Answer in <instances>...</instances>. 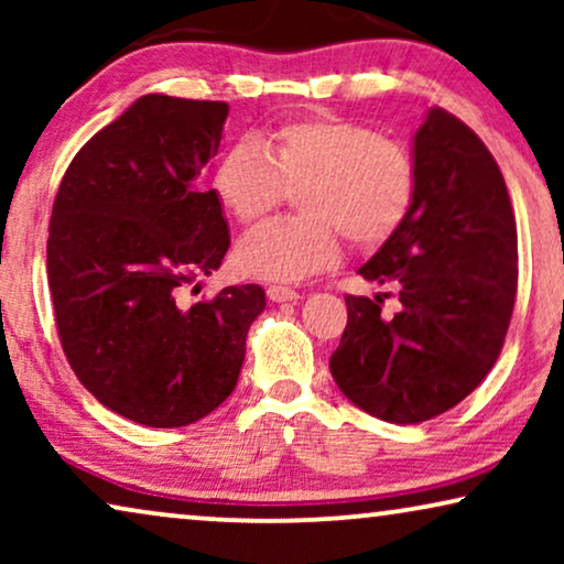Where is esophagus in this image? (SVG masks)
<instances>
[{"label": "esophagus", "instance_id": "34e87169", "mask_svg": "<svg viewBox=\"0 0 564 564\" xmlns=\"http://www.w3.org/2000/svg\"><path fill=\"white\" fill-rule=\"evenodd\" d=\"M267 297L272 300V303H295V300H300V292L284 288V284H269Z\"/></svg>", "mask_w": 564, "mask_h": 564}]
</instances>
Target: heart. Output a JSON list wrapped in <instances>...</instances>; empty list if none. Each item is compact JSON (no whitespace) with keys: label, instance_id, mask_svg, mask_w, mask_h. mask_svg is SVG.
<instances>
[{"label":"heart","instance_id":"1","mask_svg":"<svg viewBox=\"0 0 564 564\" xmlns=\"http://www.w3.org/2000/svg\"><path fill=\"white\" fill-rule=\"evenodd\" d=\"M290 189L303 215L267 223L236 246L249 276L300 282L334 267L341 236L377 249L403 226L419 192L413 153L344 118L288 120L238 141L213 169V192L241 226L264 220Z\"/></svg>","mask_w":564,"mask_h":564}]
</instances>
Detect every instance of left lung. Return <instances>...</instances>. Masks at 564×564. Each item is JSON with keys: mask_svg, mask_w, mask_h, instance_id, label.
<instances>
[{"mask_svg": "<svg viewBox=\"0 0 564 564\" xmlns=\"http://www.w3.org/2000/svg\"><path fill=\"white\" fill-rule=\"evenodd\" d=\"M413 159V210L359 269L369 282L395 284L400 311L384 318L380 295H346L349 321L330 357L338 390L390 423L442 415L485 380L519 288L511 197L480 138L434 107Z\"/></svg>", "mask_w": 564, "mask_h": 564, "instance_id": "8db88e82", "label": "left lung"}]
</instances>
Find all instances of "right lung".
Here are the masks:
<instances>
[{
    "instance_id": "obj_1",
    "label": "right lung",
    "mask_w": 564,
    "mask_h": 564,
    "mask_svg": "<svg viewBox=\"0 0 564 564\" xmlns=\"http://www.w3.org/2000/svg\"><path fill=\"white\" fill-rule=\"evenodd\" d=\"M226 102L145 95L91 135L61 180L48 226L56 328L79 382L153 429L187 426L234 392L259 284L192 307L176 292L223 264L228 223L199 172Z\"/></svg>"
}]
</instances>
